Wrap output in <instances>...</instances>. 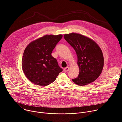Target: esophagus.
<instances>
[{
  "mask_svg": "<svg viewBox=\"0 0 122 122\" xmlns=\"http://www.w3.org/2000/svg\"><path fill=\"white\" fill-rule=\"evenodd\" d=\"M69 66H67V67H66L64 68L63 71L64 72H67V71H69Z\"/></svg>",
  "mask_w": 122,
  "mask_h": 122,
  "instance_id": "1",
  "label": "esophagus"
}]
</instances>
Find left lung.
<instances>
[{
	"label": "left lung",
	"instance_id": "obj_1",
	"mask_svg": "<svg viewBox=\"0 0 122 122\" xmlns=\"http://www.w3.org/2000/svg\"><path fill=\"white\" fill-rule=\"evenodd\" d=\"M64 37L77 56L80 72L72 81L80 86L94 81L101 73L104 66L103 55L99 46L91 39L78 33L65 34Z\"/></svg>",
	"mask_w": 122,
	"mask_h": 122
}]
</instances>
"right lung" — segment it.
Segmentation results:
<instances>
[{
	"label": "right lung",
	"instance_id": "add662e5",
	"mask_svg": "<svg viewBox=\"0 0 122 122\" xmlns=\"http://www.w3.org/2000/svg\"><path fill=\"white\" fill-rule=\"evenodd\" d=\"M61 34L46 35L31 42L25 48L22 67L26 78L32 83L45 86L54 82L63 69L51 54L62 38Z\"/></svg>",
	"mask_w": 122,
	"mask_h": 122
}]
</instances>
